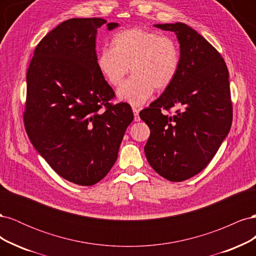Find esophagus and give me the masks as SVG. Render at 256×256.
<instances>
[{
    "instance_id": "obj_1",
    "label": "esophagus",
    "mask_w": 256,
    "mask_h": 256,
    "mask_svg": "<svg viewBox=\"0 0 256 256\" xmlns=\"http://www.w3.org/2000/svg\"><path fill=\"white\" fill-rule=\"evenodd\" d=\"M132 112H134V120H136V122L140 120V116H138V109H136V106H134V108H132Z\"/></svg>"
}]
</instances>
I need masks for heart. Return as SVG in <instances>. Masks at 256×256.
I'll use <instances>...</instances> for the list:
<instances>
[{
  "instance_id": "b5f03b06",
  "label": "heart",
  "mask_w": 256,
  "mask_h": 256,
  "mask_svg": "<svg viewBox=\"0 0 256 256\" xmlns=\"http://www.w3.org/2000/svg\"><path fill=\"white\" fill-rule=\"evenodd\" d=\"M180 64V48L174 40L142 28L116 33L112 48H102L97 56L100 72L113 86L122 83L130 66L134 74L122 84L118 96L132 106L145 104L154 88H168Z\"/></svg>"
}]
</instances>
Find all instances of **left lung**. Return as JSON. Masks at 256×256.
Returning a JSON list of instances; mask_svg holds the SVG:
<instances>
[{"instance_id":"1","label":"left lung","mask_w":256,"mask_h":256,"mask_svg":"<svg viewBox=\"0 0 256 256\" xmlns=\"http://www.w3.org/2000/svg\"><path fill=\"white\" fill-rule=\"evenodd\" d=\"M176 34L180 64L176 78L140 118L150 129L144 147L150 166L170 182H182L204 170L230 132L228 72L220 53L182 22L154 24ZM182 106L174 116L162 108Z\"/></svg>"}]
</instances>
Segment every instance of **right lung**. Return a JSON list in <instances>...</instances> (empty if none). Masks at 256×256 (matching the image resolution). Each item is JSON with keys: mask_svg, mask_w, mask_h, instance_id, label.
Here are the masks:
<instances>
[{"mask_svg": "<svg viewBox=\"0 0 256 256\" xmlns=\"http://www.w3.org/2000/svg\"><path fill=\"white\" fill-rule=\"evenodd\" d=\"M102 18L62 22L37 44L26 74V134L60 177L80 186L100 182L114 166L122 136L134 120L97 66ZM118 23H106L109 30ZM106 110H102V106Z\"/></svg>", "mask_w": 256, "mask_h": 256, "instance_id": "obj_1", "label": "right lung"}]
</instances>
